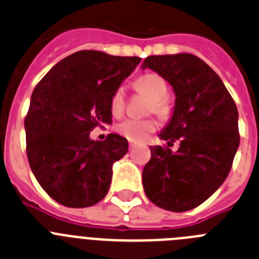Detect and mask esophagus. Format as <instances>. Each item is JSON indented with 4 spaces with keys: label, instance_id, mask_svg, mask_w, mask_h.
<instances>
[{
    "label": "esophagus",
    "instance_id": "esophagus-1",
    "mask_svg": "<svg viewBox=\"0 0 259 259\" xmlns=\"http://www.w3.org/2000/svg\"><path fill=\"white\" fill-rule=\"evenodd\" d=\"M134 148H136V143L130 142L129 143V150H130V151H132V150H134Z\"/></svg>",
    "mask_w": 259,
    "mask_h": 259
}]
</instances>
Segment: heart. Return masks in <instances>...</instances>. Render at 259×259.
Returning <instances> with one entry per match:
<instances>
[{
  "mask_svg": "<svg viewBox=\"0 0 259 259\" xmlns=\"http://www.w3.org/2000/svg\"><path fill=\"white\" fill-rule=\"evenodd\" d=\"M136 87L138 91L151 99L155 113L159 116H167L169 112V107L165 100L168 87L165 80L160 75L150 73L139 76L136 80ZM123 108H125V90L118 87L111 98V111L114 116H120ZM155 129H156V122L151 118L148 120L127 118L117 126V132L132 142H142Z\"/></svg>",
  "mask_w": 259,
  "mask_h": 259,
  "instance_id": "1",
  "label": "heart"
}]
</instances>
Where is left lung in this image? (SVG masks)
Returning <instances> with one entry per match:
<instances>
[{"instance_id": "left-lung-1", "label": "left lung", "mask_w": 259, "mask_h": 259, "mask_svg": "<svg viewBox=\"0 0 259 259\" xmlns=\"http://www.w3.org/2000/svg\"><path fill=\"white\" fill-rule=\"evenodd\" d=\"M151 69L175 92L172 116L159 133L169 146H151L143 168L148 199L173 212L192 210L226 181L240 145L238 112L232 96L215 71L190 53L150 56L142 69Z\"/></svg>"}]
</instances>
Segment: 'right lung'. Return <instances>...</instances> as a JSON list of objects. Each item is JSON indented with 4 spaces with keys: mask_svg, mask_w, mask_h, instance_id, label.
<instances>
[{
    "mask_svg": "<svg viewBox=\"0 0 259 259\" xmlns=\"http://www.w3.org/2000/svg\"><path fill=\"white\" fill-rule=\"evenodd\" d=\"M141 62L100 51H79L56 64L35 87L24 121L27 157L47 194L66 207H89L107 195L112 167L127 139L90 133L112 122L111 98Z\"/></svg>",
    "mask_w": 259,
    "mask_h": 259,
    "instance_id": "1",
    "label": "right lung"
}]
</instances>
